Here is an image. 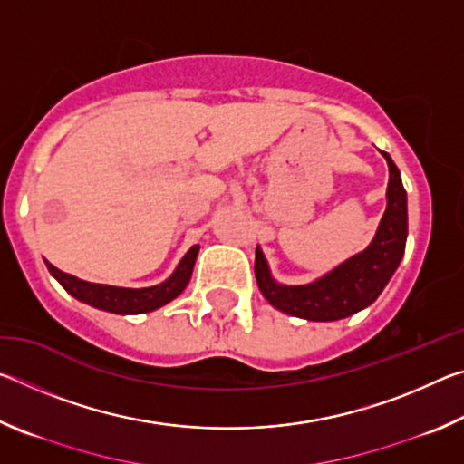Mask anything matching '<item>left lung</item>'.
<instances>
[{
    "label": "left lung",
    "mask_w": 464,
    "mask_h": 464,
    "mask_svg": "<svg viewBox=\"0 0 464 464\" xmlns=\"http://www.w3.org/2000/svg\"><path fill=\"white\" fill-rule=\"evenodd\" d=\"M381 153L389 166L387 208L366 249L309 285H280L262 247H256L257 286L274 309L307 321H337L366 309L389 285L405 254L407 192L395 161L389 153Z\"/></svg>",
    "instance_id": "8db88e82"
}]
</instances>
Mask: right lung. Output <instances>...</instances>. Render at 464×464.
<instances>
[{
	"mask_svg": "<svg viewBox=\"0 0 464 464\" xmlns=\"http://www.w3.org/2000/svg\"><path fill=\"white\" fill-rule=\"evenodd\" d=\"M200 246H192L186 251V256L179 260L171 276L160 285L147 288H124V286H110L96 285V282L82 280L72 274L61 272L53 264L44 262L49 268L51 276L67 290L69 295L75 296L77 301L90 304L93 309L116 313V315H139V313H151L174 301L176 296L184 293L188 282L192 278V270L198 257Z\"/></svg>",
	"mask_w": 464,
	"mask_h": 464,
	"instance_id": "add662e5",
	"label": "right lung"
}]
</instances>
